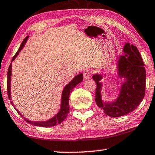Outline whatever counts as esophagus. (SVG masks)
Listing matches in <instances>:
<instances>
[{
	"mask_svg": "<svg viewBox=\"0 0 155 155\" xmlns=\"http://www.w3.org/2000/svg\"><path fill=\"white\" fill-rule=\"evenodd\" d=\"M83 75H84V79H86V80L88 79L91 76V71L88 70H84L83 72Z\"/></svg>",
	"mask_w": 155,
	"mask_h": 155,
	"instance_id": "34e87169",
	"label": "esophagus"
}]
</instances>
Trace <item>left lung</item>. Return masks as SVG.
<instances>
[{
	"label": "left lung",
	"mask_w": 155,
	"mask_h": 155,
	"mask_svg": "<svg viewBox=\"0 0 155 155\" xmlns=\"http://www.w3.org/2000/svg\"><path fill=\"white\" fill-rule=\"evenodd\" d=\"M124 55L118 60L119 77L124 78L120 93L113 102L104 103L101 95L102 75L95 74L93 79L97 84L95 102L106 115L117 117L133 112L143 100L146 90V68L140 53L136 46L126 43L124 47Z\"/></svg>",
	"instance_id": "8db88e82"
}]
</instances>
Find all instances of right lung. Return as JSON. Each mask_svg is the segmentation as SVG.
<instances>
[{
    "instance_id": "add662e5",
    "label": "right lung",
    "mask_w": 155,
    "mask_h": 155,
    "mask_svg": "<svg viewBox=\"0 0 155 155\" xmlns=\"http://www.w3.org/2000/svg\"><path fill=\"white\" fill-rule=\"evenodd\" d=\"M27 38H28V36L25 38V39H24L23 41H22L21 45H20V47H19L18 50L17 51L16 54H15L13 58H12V62L14 60L16 57L18 55L19 52L21 51L22 48H23L25 43L27 42ZM11 75H12V63L10 64L8 68V71H7V95H8V97L10 100H12L11 90H10V84H11ZM82 80H83V74L80 73V74H78L76 75L75 77L71 80V82L69 84H68L64 87V90L62 91L60 110L58 112V113L54 117H53L49 120L45 121H30L29 120H27V119H25V117H24V120L26 121V122L31 124L33 126H41V127H51V126H56L57 124L62 123V121H64L65 120V118L67 117L68 113H69V102H68V101H69V95H70L71 91L73 88H74L75 87H76L78 84L82 82ZM11 103L13 105V106H14L12 101H11ZM15 109H16V108H15ZM16 110L18 113V114L20 116L22 117V115L20 113L18 110H16Z\"/></svg>"
}]
</instances>
